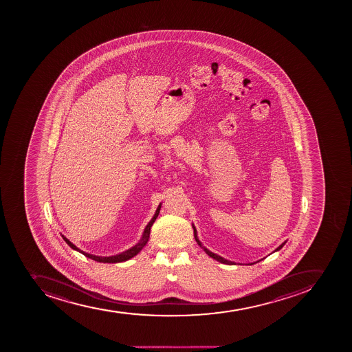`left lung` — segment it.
Instances as JSON below:
<instances>
[{
  "label": "left lung",
  "instance_id": "obj_1",
  "mask_svg": "<svg viewBox=\"0 0 352 352\" xmlns=\"http://www.w3.org/2000/svg\"><path fill=\"white\" fill-rule=\"evenodd\" d=\"M192 228L193 232H195V239H196L197 243H198V244L201 246L202 249H204V251H205V252L207 253V254H208L210 258H215V260H217L218 262H221V263H225V265H236L235 262L226 260V258H223V256H221V255L216 254V253H212V251H209L207 248H205V246L202 245V243L200 242L199 239H198V236H197V230L196 228H195V225H192ZM285 244H286V241H285V242H283L281 245L278 246L277 249L274 250V252H277V251H279V250L281 249V248H283ZM263 258H261V260H263ZM261 260H258V261H261ZM258 261L253 262V263H248V265H254V263H256V262Z\"/></svg>",
  "mask_w": 352,
  "mask_h": 352
}]
</instances>
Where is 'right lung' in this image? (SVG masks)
Segmentation results:
<instances>
[{"label":"right lung","instance_id":"obj_1","mask_svg":"<svg viewBox=\"0 0 352 352\" xmlns=\"http://www.w3.org/2000/svg\"><path fill=\"white\" fill-rule=\"evenodd\" d=\"M161 206H162V204L160 202L159 207L156 209L155 214H154L152 219L148 221V224L146 225V228L144 230L143 235L140 237V242L137 243L136 245L131 246V249L126 250V251L119 253V254L111 255V256H100V255L91 254V253H87L78 249V246H75L74 244H73L69 239H66L64 235H62L63 240L65 241V242L69 244V248H72L75 251L82 253V254L85 255L87 258H92L94 261L102 262V263H118V262L127 261L129 258H134L135 255L138 254V253L142 251L144 246L146 245L147 241L150 239L151 228H152L153 224H154L156 217L159 216Z\"/></svg>","mask_w":352,"mask_h":352}]
</instances>
